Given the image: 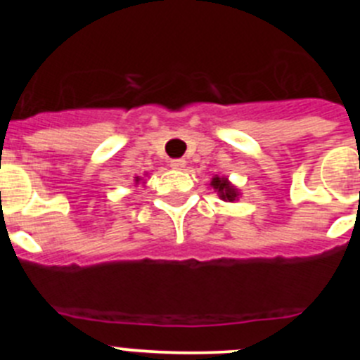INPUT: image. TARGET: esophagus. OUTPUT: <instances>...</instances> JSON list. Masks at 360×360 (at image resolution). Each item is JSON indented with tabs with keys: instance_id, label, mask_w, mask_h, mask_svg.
<instances>
[{
	"instance_id": "1",
	"label": "esophagus",
	"mask_w": 360,
	"mask_h": 360,
	"mask_svg": "<svg viewBox=\"0 0 360 360\" xmlns=\"http://www.w3.org/2000/svg\"><path fill=\"white\" fill-rule=\"evenodd\" d=\"M171 167L173 169H184L186 167V160H182V158H176V160H171Z\"/></svg>"
}]
</instances>
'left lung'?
<instances>
[{
	"mask_svg": "<svg viewBox=\"0 0 360 360\" xmlns=\"http://www.w3.org/2000/svg\"><path fill=\"white\" fill-rule=\"evenodd\" d=\"M212 187H214L216 191H218V195L221 196L224 200H229V202H232V200H236V189L231 186V184L227 182V178H212Z\"/></svg>",
	"mask_w": 360,
	"mask_h": 360,
	"instance_id": "8db88e82",
	"label": "left lung"
}]
</instances>
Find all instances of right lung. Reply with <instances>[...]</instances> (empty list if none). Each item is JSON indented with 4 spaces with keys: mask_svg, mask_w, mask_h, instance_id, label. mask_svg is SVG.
<instances>
[{
    "mask_svg": "<svg viewBox=\"0 0 360 360\" xmlns=\"http://www.w3.org/2000/svg\"><path fill=\"white\" fill-rule=\"evenodd\" d=\"M136 180H139V178H136Z\"/></svg>",
    "mask_w": 360,
    "mask_h": 360,
    "instance_id": "add662e5",
    "label": "right lung"
}]
</instances>
